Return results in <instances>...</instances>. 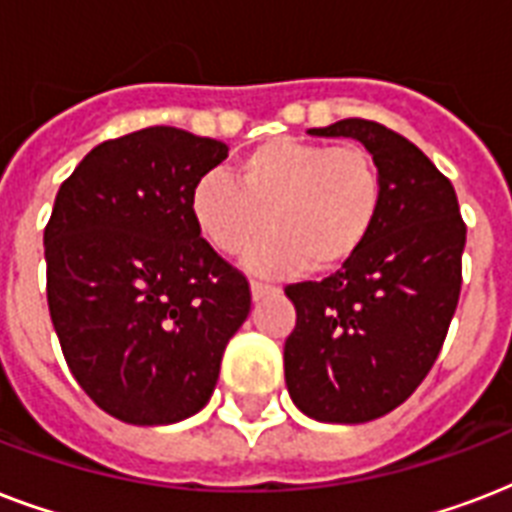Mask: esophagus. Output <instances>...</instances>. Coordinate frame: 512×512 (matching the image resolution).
I'll list each match as a JSON object with an SVG mask.
<instances>
[{"label":"esophagus","instance_id":"esophagus-1","mask_svg":"<svg viewBox=\"0 0 512 512\" xmlns=\"http://www.w3.org/2000/svg\"><path fill=\"white\" fill-rule=\"evenodd\" d=\"M249 289H252V300H255V303L276 292V287H268V284H263V281H252V284H249Z\"/></svg>","mask_w":512,"mask_h":512}]
</instances>
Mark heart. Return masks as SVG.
Masks as SVG:
<instances>
[{"label": "heart", "mask_w": 512, "mask_h": 512, "mask_svg": "<svg viewBox=\"0 0 512 512\" xmlns=\"http://www.w3.org/2000/svg\"><path fill=\"white\" fill-rule=\"evenodd\" d=\"M382 209L380 164L356 143L273 138L241 156L236 180L207 172L191 191V217L223 255H247L257 273H332L366 247Z\"/></svg>", "instance_id": "b5f03b06"}]
</instances>
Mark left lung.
I'll return each mask as SVG.
<instances>
[{
    "label": "left lung",
    "instance_id": "8db88e82",
    "mask_svg": "<svg viewBox=\"0 0 512 512\" xmlns=\"http://www.w3.org/2000/svg\"><path fill=\"white\" fill-rule=\"evenodd\" d=\"M353 138L377 159L382 209L366 247L324 281L289 284V396L319 422L393 412L436 364L462 287L465 223L454 185L404 135L366 119L308 130Z\"/></svg>",
    "mask_w": 512,
    "mask_h": 512
}]
</instances>
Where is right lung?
I'll use <instances>...</instances> for the list:
<instances>
[{
    "label": "right lung",
    "instance_id": "1",
    "mask_svg": "<svg viewBox=\"0 0 512 512\" xmlns=\"http://www.w3.org/2000/svg\"><path fill=\"white\" fill-rule=\"evenodd\" d=\"M220 140L146 127L106 140L60 185L44 228L47 305L82 390L130 425L204 409L252 295L191 217Z\"/></svg>",
    "mask_w": 512,
    "mask_h": 512
}]
</instances>
